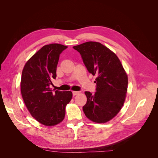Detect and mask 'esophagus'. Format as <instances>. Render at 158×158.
Segmentation results:
<instances>
[{"label":"esophagus","mask_w":158,"mask_h":158,"mask_svg":"<svg viewBox=\"0 0 158 158\" xmlns=\"http://www.w3.org/2000/svg\"><path fill=\"white\" fill-rule=\"evenodd\" d=\"M80 93V92H76V91H73V94L74 96V95H76L79 94Z\"/></svg>","instance_id":"obj_1"}]
</instances>
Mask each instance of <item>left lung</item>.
<instances>
[{
    "instance_id": "obj_1",
    "label": "left lung",
    "mask_w": 158,
    "mask_h": 158,
    "mask_svg": "<svg viewBox=\"0 0 158 158\" xmlns=\"http://www.w3.org/2000/svg\"><path fill=\"white\" fill-rule=\"evenodd\" d=\"M73 48L80 53L89 73L96 76V92H85V115L94 123H107L117 115L125 103L128 88L126 71L116 54L99 42H85Z\"/></svg>"
}]
</instances>
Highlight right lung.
Wrapping results in <instances>:
<instances>
[{"mask_svg":"<svg viewBox=\"0 0 158 158\" xmlns=\"http://www.w3.org/2000/svg\"><path fill=\"white\" fill-rule=\"evenodd\" d=\"M67 46L46 45L28 60L23 69L20 82L23 102L31 115L41 124L52 127L63 121L66 106L72 99L70 91L52 92L49 88L55 79L60 53Z\"/></svg>","mask_w":158,"mask_h":158,"instance_id":"right-lung-1","label":"right lung"}]
</instances>
